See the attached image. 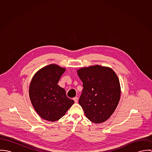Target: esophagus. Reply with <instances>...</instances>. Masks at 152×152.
Masks as SVG:
<instances>
[{
	"mask_svg": "<svg viewBox=\"0 0 152 152\" xmlns=\"http://www.w3.org/2000/svg\"><path fill=\"white\" fill-rule=\"evenodd\" d=\"M73 99H74V102H75V103H77V102H78V98L77 96H75V97H74V98H73Z\"/></svg>",
	"mask_w": 152,
	"mask_h": 152,
	"instance_id": "obj_1",
	"label": "esophagus"
}]
</instances>
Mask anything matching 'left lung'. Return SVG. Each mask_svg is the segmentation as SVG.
Instances as JSON below:
<instances>
[{"instance_id":"1","label":"left lung","mask_w":152,"mask_h":152,"mask_svg":"<svg viewBox=\"0 0 152 152\" xmlns=\"http://www.w3.org/2000/svg\"><path fill=\"white\" fill-rule=\"evenodd\" d=\"M83 89L79 104L87 118L95 124L108 119L116 108L121 96L119 79L110 68L100 65L77 71Z\"/></svg>"}]
</instances>
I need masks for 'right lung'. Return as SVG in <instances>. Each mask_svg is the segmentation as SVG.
<instances>
[{
    "label": "right lung",
    "instance_id": "right-lung-1",
    "mask_svg": "<svg viewBox=\"0 0 152 152\" xmlns=\"http://www.w3.org/2000/svg\"><path fill=\"white\" fill-rule=\"evenodd\" d=\"M65 68L51 64L40 69L29 88L31 104L45 120L56 121L65 115L74 101L66 96L65 89L57 85Z\"/></svg>",
    "mask_w": 152,
    "mask_h": 152
}]
</instances>
